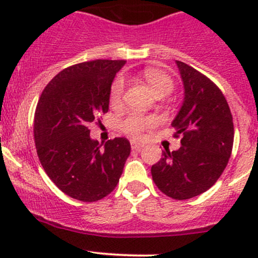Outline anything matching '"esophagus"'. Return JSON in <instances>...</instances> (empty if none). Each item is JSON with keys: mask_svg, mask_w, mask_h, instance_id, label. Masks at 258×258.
Returning <instances> with one entry per match:
<instances>
[{"mask_svg": "<svg viewBox=\"0 0 258 258\" xmlns=\"http://www.w3.org/2000/svg\"><path fill=\"white\" fill-rule=\"evenodd\" d=\"M142 147H144V145H142V144H139V142L131 141V148H132V150L140 151V150H141Z\"/></svg>", "mask_w": 258, "mask_h": 258, "instance_id": "34e87169", "label": "esophagus"}]
</instances>
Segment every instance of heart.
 <instances>
[{
	"instance_id": "obj_1",
	"label": "heart",
	"mask_w": 258,
	"mask_h": 258,
	"mask_svg": "<svg viewBox=\"0 0 258 258\" xmlns=\"http://www.w3.org/2000/svg\"><path fill=\"white\" fill-rule=\"evenodd\" d=\"M142 76L151 87L155 96L163 95L167 96L173 90V81L161 70L155 67H147L142 71ZM122 93H123V80L117 79L111 86L110 91V102L112 106L118 105L122 100ZM157 123V118L151 114L141 113H130L124 118L119 121L118 126L123 134L134 137V139H141L146 131L155 127Z\"/></svg>"
}]
</instances>
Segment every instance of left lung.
Returning a JSON list of instances; mask_svg holds the SVG:
<instances>
[{
    "mask_svg": "<svg viewBox=\"0 0 258 258\" xmlns=\"http://www.w3.org/2000/svg\"><path fill=\"white\" fill-rule=\"evenodd\" d=\"M184 98L172 121L181 147L151 167L152 179L166 196L188 200L206 192L222 175L233 146V121L220 88L184 62L176 61Z\"/></svg>",
    "mask_w": 258,
    "mask_h": 258,
    "instance_id": "left-lung-1",
    "label": "left lung"
}]
</instances>
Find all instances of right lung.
I'll list each match as a JSON object with an SVG mask.
<instances>
[{"label": "right lung", "instance_id": "right-lung-1", "mask_svg": "<svg viewBox=\"0 0 258 258\" xmlns=\"http://www.w3.org/2000/svg\"><path fill=\"white\" fill-rule=\"evenodd\" d=\"M123 59H95L62 70L46 86L35 112L36 150L43 170L67 196L95 202L113 191L131 152L124 137L103 147L88 124L106 113Z\"/></svg>", "mask_w": 258, "mask_h": 258}]
</instances>
